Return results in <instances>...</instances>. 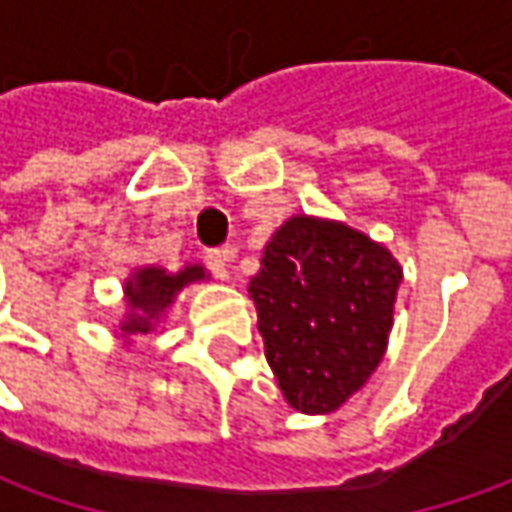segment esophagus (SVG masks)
Here are the masks:
<instances>
[{"label":"esophagus","instance_id":"34e87169","mask_svg":"<svg viewBox=\"0 0 512 512\" xmlns=\"http://www.w3.org/2000/svg\"><path fill=\"white\" fill-rule=\"evenodd\" d=\"M207 267H210V273L216 276V279H227V262H230V250H207L205 256Z\"/></svg>","mask_w":512,"mask_h":512}]
</instances>
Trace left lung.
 <instances>
[{"label":"left lung","instance_id":"8db88e82","mask_svg":"<svg viewBox=\"0 0 512 512\" xmlns=\"http://www.w3.org/2000/svg\"><path fill=\"white\" fill-rule=\"evenodd\" d=\"M402 265L362 230L296 213L250 279L265 356L287 404L336 413L382 362Z\"/></svg>","mask_w":512,"mask_h":512}]
</instances>
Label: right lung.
<instances>
[{"label":"right lung","mask_w":512,"mask_h":512,"mask_svg":"<svg viewBox=\"0 0 512 512\" xmlns=\"http://www.w3.org/2000/svg\"><path fill=\"white\" fill-rule=\"evenodd\" d=\"M210 279L207 270L196 262H187L182 270L170 273L159 265L136 267L125 279V319L119 322L122 342L130 344L133 336H148L165 322V313L187 285Z\"/></svg>","instance_id":"obj_1"}]
</instances>
